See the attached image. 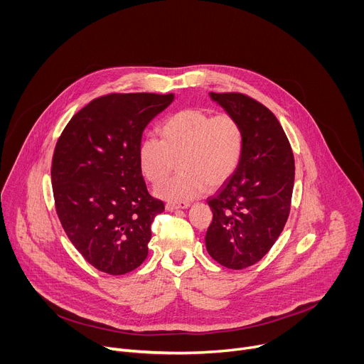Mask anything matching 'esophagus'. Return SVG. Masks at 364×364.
Returning a JSON list of instances; mask_svg holds the SVG:
<instances>
[{
  "label": "esophagus",
  "instance_id": "34e87169",
  "mask_svg": "<svg viewBox=\"0 0 364 364\" xmlns=\"http://www.w3.org/2000/svg\"><path fill=\"white\" fill-rule=\"evenodd\" d=\"M190 203L188 201H181V203H167L166 204V210L167 212H174V210H180V209H188Z\"/></svg>",
  "mask_w": 364,
  "mask_h": 364
}]
</instances>
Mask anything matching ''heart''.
I'll use <instances>...</instances> for the list:
<instances>
[{"label": "heart", "instance_id": "1", "mask_svg": "<svg viewBox=\"0 0 364 364\" xmlns=\"http://www.w3.org/2000/svg\"><path fill=\"white\" fill-rule=\"evenodd\" d=\"M243 129L229 114L212 115L184 109L171 115L161 128V139L146 135L138 145L142 176L159 184L179 160L182 173L155 188L167 201H187L201 196L207 184L216 188L237 170L243 154Z\"/></svg>", "mask_w": 364, "mask_h": 364}]
</instances>
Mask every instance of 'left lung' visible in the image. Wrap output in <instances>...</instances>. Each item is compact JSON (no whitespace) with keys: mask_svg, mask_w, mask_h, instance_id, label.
I'll list each match as a JSON object with an SVG mask.
<instances>
[{"mask_svg":"<svg viewBox=\"0 0 364 364\" xmlns=\"http://www.w3.org/2000/svg\"><path fill=\"white\" fill-rule=\"evenodd\" d=\"M243 129V154L235 174L207 198L213 220L205 233L209 255L229 269L255 265L287 223L295 164L289 141L262 103L242 93H209Z\"/></svg>","mask_w":364,"mask_h":364,"instance_id":"left-lung-1","label":"left lung"}]
</instances>
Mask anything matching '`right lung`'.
I'll return each mask as SVG.
<instances>
[{"label":"right lung","mask_w":364,"mask_h":364,"mask_svg":"<svg viewBox=\"0 0 364 364\" xmlns=\"http://www.w3.org/2000/svg\"><path fill=\"white\" fill-rule=\"evenodd\" d=\"M173 93H112L93 99L66 125L51 184L60 223L86 261L109 275L136 269L164 203L149 196L138 164L145 127Z\"/></svg>","instance_id":"obj_1"}]
</instances>
